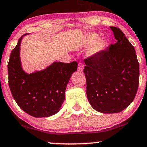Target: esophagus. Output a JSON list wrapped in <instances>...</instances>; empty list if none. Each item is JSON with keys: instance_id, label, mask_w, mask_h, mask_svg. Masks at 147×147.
Returning a JSON list of instances; mask_svg holds the SVG:
<instances>
[{"instance_id": "34e87169", "label": "esophagus", "mask_w": 147, "mask_h": 147, "mask_svg": "<svg viewBox=\"0 0 147 147\" xmlns=\"http://www.w3.org/2000/svg\"><path fill=\"white\" fill-rule=\"evenodd\" d=\"M83 69H84V65H83V64L81 63H79L78 67V71L82 72V71H83Z\"/></svg>"}]
</instances>
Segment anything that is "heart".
<instances>
[{
	"label": "heart",
	"mask_w": 147,
	"mask_h": 147,
	"mask_svg": "<svg viewBox=\"0 0 147 147\" xmlns=\"http://www.w3.org/2000/svg\"><path fill=\"white\" fill-rule=\"evenodd\" d=\"M99 36L96 33H89L84 36L83 45H91L87 51V56L94 57L100 53L106 47V40L103 38H99Z\"/></svg>",
	"instance_id": "obj_1"
}]
</instances>
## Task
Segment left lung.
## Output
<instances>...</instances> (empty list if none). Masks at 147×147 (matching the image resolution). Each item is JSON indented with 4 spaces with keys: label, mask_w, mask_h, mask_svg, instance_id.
Listing matches in <instances>:
<instances>
[{
    "label": "left lung",
    "mask_w": 147,
    "mask_h": 147,
    "mask_svg": "<svg viewBox=\"0 0 147 147\" xmlns=\"http://www.w3.org/2000/svg\"><path fill=\"white\" fill-rule=\"evenodd\" d=\"M117 42L84 60L88 100L96 111L117 113L132 102L139 84L136 50L124 33L110 27Z\"/></svg>",
    "instance_id": "1"
}]
</instances>
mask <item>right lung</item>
<instances>
[{"mask_svg":"<svg viewBox=\"0 0 147 147\" xmlns=\"http://www.w3.org/2000/svg\"><path fill=\"white\" fill-rule=\"evenodd\" d=\"M18 40L11 51L9 61V86L13 99L21 109L35 118H46L56 114L65 98V90L72 74L77 71L78 63L54 62L45 69L27 74L22 69Z\"/></svg>","mask_w":147,"mask_h":147,"instance_id":"1","label":"right lung"}]
</instances>
